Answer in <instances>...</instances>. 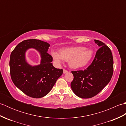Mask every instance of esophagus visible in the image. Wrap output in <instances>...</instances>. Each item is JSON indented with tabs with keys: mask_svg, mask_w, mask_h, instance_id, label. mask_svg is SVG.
<instances>
[{
	"mask_svg": "<svg viewBox=\"0 0 126 126\" xmlns=\"http://www.w3.org/2000/svg\"><path fill=\"white\" fill-rule=\"evenodd\" d=\"M68 72V70H65V69H63V73H64V74H66V73H67Z\"/></svg>",
	"mask_w": 126,
	"mask_h": 126,
	"instance_id": "34e87169",
	"label": "esophagus"
}]
</instances>
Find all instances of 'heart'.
<instances>
[{
	"label": "heart",
	"instance_id": "1",
	"mask_svg": "<svg viewBox=\"0 0 126 126\" xmlns=\"http://www.w3.org/2000/svg\"><path fill=\"white\" fill-rule=\"evenodd\" d=\"M53 60L57 63H62L63 61L69 62V65L73 69H80L86 66L92 60L93 52L92 50L84 47H67L62 49L60 54L52 52Z\"/></svg>",
	"mask_w": 126,
	"mask_h": 126
}]
</instances>
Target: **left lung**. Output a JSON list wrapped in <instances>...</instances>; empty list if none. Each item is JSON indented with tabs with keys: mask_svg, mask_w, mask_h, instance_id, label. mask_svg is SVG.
<instances>
[{
	"mask_svg": "<svg viewBox=\"0 0 126 126\" xmlns=\"http://www.w3.org/2000/svg\"><path fill=\"white\" fill-rule=\"evenodd\" d=\"M94 41L100 48L91 64L84 70L71 71L74 79L71 88L78 97L82 98L97 95L110 82L113 74V58L110 48L100 41Z\"/></svg>",
	"mask_w": 126,
	"mask_h": 126,
	"instance_id": "1",
	"label": "left lung"
}]
</instances>
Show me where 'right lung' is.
I'll return each instance as SVG.
<instances>
[{
	"mask_svg": "<svg viewBox=\"0 0 126 126\" xmlns=\"http://www.w3.org/2000/svg\"><path fill=\"white\" fill-rule=\"evenodd\" d=\"M50 44L36 39H27L19 43L10 55V70L13 83L22 92L33 98H41L52 89L63 69L55 68L52 57L48 53ZM34 48L40 53L39 65L31 66L26 62L25 52Z\"/></svg>",
	"mask_w": 126,
	"mask_h": 126,
	"instance_id": "1",
	"label": "right lung"
}]
</instances>
